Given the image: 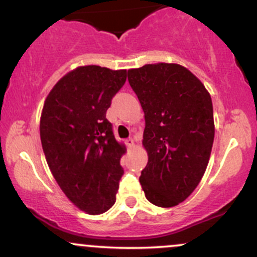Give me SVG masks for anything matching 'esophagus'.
I'll list each match as a JSON object with an SVG mask.
<instances>
[{
  "label": "esophagus",
  "instance_id": "34e87169",
  "mask_svg": "<svg viewBox=\"0 0 257 257\" xmlns=\"http://www.w3.org/2000/svg\"><path fill=\"white\" fill-rule=\"evenodd\" d=\"M125 144H126V146H128V147H133V146H134V139L128 138L125 140Z\"/></svg>",
  "mask_w": 257,
  "mask_h": 257
}]
</instances>
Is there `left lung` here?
I'll return each mask as SVG.
<instances>
[{
  "mask_svg": "<svg viewBox=\"0 0 257 257\" xmlns=\"http://www.w3.org/2000/svg\"><path fill=\"white\" fill-rule=\"evenodd\" d=\"M144 113L149 162L140 184L152 204L170 208L190 196L204 175L214 143L210 94L178 64H149L128 71Z\"/></svg>",
  "mask_w": 257,
  "mask_h": 257,
  "instance_id": "8db88e82",
  "label": "left lung"
}]
</instances>
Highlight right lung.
I'll list each match as a JSON object with an SVG mask.
<instances>
[{
	"label": "right lung",
	"instance_id": "obj_1",
	"mask_svg": "<svg viewBox=\"0 0 257 257\" xmlns=\"http://www.w3.org/2000/svg\"><path fill=\"white\" fill-rule=\"evenodd\" d=\"M126 70L96 65L65 75L47 96L40 134L49 169L76 206L102 214L116 202L125 147L117 143L106 111L125 83Z\"/></svg>",
	"mask_w": 257,
	"mask_h": 257
}]
</instances>
